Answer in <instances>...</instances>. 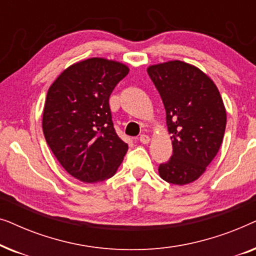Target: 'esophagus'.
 <instances>
[{"label": "esophagus", "instance_id": "esophagus-1", "mask_svg": "<svg viewBox=\"0 0 256 256\" xmlns=\"http://www.w3.org/2000/svg\"><path fill=\"white\" fill-rule=\"evenodd\" d=\"M140 142L143 143V144H148L150 142V138L148 135H141L140 136Z\"/></svg>", "mask_w": 256, "mask_h": 256}]
</instances>
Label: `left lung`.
<instances>
[{
    "label": "left lung",
    "instance_id": "1",
    "mask_svg": "<svg viewBox=\"0 0 256 256\" xmlns=\"http://www.w3.org/2000/svg\"><path fill=\"white\" fill-rule=\"evenodd\" d=\"M148 74L162 98L172 140V156L160 164V176L171 184H188L205 172L222 146V99L205 73L184 62L152 65Z\"/></svg>",
    "mask_w": 256,
    "mask_h": 256
}]
</instances>
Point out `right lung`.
I'll list each match as a JSON object with an SVG mask.
<instances>
[{
  "instance_id": "obj_1",
  "label": "right lung",
  "mask_w": 256,
  "mask_h": 256,
  "mask_svg": "<svg viewBox=\"0 0 256 256\" xmlns=\"http://www.w3.org/2000/svg\"><path fill=\"white\" fill-rule=\"evenodd\" d=\"M121 62L90 58L66 68L48 90L43 132L62 166L96 183L116 172L128 150L112 121L110 96L128 74Z\"/></svg>"
}]
</instances>
